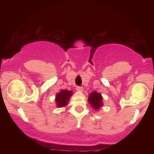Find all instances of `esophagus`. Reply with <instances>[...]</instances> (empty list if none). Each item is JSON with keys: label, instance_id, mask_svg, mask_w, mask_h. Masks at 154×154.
I'll return each instance as SVG.
<instances>
[{"label": "esophagus", "instance_id": "34e87169", "mask_svg": "<svg viewBox=\"0 0 154 154\" xmlns=\"http://www.w3.org/2000/svg\"><path fill=\"white\" fill-rule=\"evenodd\" d=\"M77 91L79 92V93H82L83 91V88H81V87H77Z\"/></svg>", "mask_w": 154, "mask_h": 154}]
</instances>
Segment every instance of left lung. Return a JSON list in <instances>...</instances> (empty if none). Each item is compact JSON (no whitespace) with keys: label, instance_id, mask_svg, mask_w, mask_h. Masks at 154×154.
I'll return each instance as SVG.
<instances>
[{"label":"left lung","instance_id":"obj_1","mask_svg":"<svg viewBox=\"0 0 154 154\" xmlns=\"http://www.w3.org/2000/svg\"><path fill=\"white\" fill-rule=\"evenodd\" d=\"M88 102L95 111H98L103 106V97L100 93L96 91H93L90 93L88 96Z\"/></svg>","mask_w":154,"mask_h":154}]
</instances>
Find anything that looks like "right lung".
<instances>
[{"mask_svg": "<svg viewBox=\"0 0 154 154\" xmlns=\"http://www.w3.org/2000/svg\"><path fill=\"white\" fill-rule=\"evenodd\" d=\"M73 95V92L72 91H68V90H61L60 92L56 93V106L58 108H63L66 106L68 105L69 100L72 95Z\"/></svg>", "mask_w": 154, "mask_h": 154, "instance_id": "right-lung-1", "label": "right lung"}]
</instances>
